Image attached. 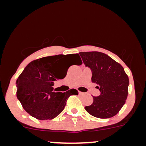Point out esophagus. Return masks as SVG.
Returning a JSON list of instances; mask_svg holds the SVG:
<instances>
[{
	"label": "esophagus",
	"mask_w": 146,
	"mask_h": 146,
	"mask_svg": "<svg viewBox=\"0 0 146 146\" xmlns=\"http://www.w3.org/2000/svg\"><path fill=\"white\" fill-rule=\"evenodd\" d=\"M78 93H79V95H82L83 94V93H82V92H80V91H78Z\"/></svg>",
	"instance_id": "1"
}]
</instances>
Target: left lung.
<instances>
[{
  "label": "left lung",
  "instance_id": "obj_1",
  "mask_svg": "<svg viewBox=\"0 0 146 146\" xmlns=\"http://www.w3.org/2000/svg\"><path fill=\"white\" fill-rule=\"evenodd\" d=\"M79 54L91 70L92 82L99 85L100 91L99 96H93V104L85 107V110L98 118L115 116L128 97L129 79L123 66L101 52H80Z\"/></svg>",
  "mask_w": 146,
  "mask_h": 146
}]
</instances>
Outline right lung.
Instances as JSON below:
<instances>
[{
  "label": "right lung",
  "mask_w": 146,
  "mask_h": 146,
  "mask_svg": "<svg viewBox=\"0 0 146 146\" xmlns=\"http://www.w3.org/2000/svg\"><path fill=\"white\" fill-rule=\"evenodd\" d=\"M75 58L82 64L78 53L44 57L31 62L16 80L18 100L25 111L39 120L52 119L64 108L68 98L78 95L76 89L65 93L55 92L53 86L57 80L63 79L66 73L60 72L63 64Z\"/></svg>",
  "instance_id": "1"
}]
</instances>
